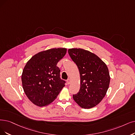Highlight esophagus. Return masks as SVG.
I'll list each match as a JSON object with an SVG mask.
<instances>
[{
  "mask_svg": "<svg viewBox=\"0 0 135 135\" xmlns=\"http://www.w3.org/2000/svg\"><path fill=\"white\" fill-rule=\"evenodd\" d=\"M70 83H71V80H70L69 79H68V80H67V84L69 85V84H70Z\"/></svg>",
  "mask_w": 135,
  "mask_h": 135,
  "instance_id": "34e87169",
  "label": "esophagus"
}]
</instances>
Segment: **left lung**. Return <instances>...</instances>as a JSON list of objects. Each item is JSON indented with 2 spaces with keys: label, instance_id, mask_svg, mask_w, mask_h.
I'll list each match as a JSON object with an SVG mask.
<instances>
[{
  "label": "left lung",
  "instance_id": "left-lung-1",
  "mask_svg": "<svg viewBox=\"0 0 135 135\" xmlns=\"http://www.w3.org/2000/svg\"><path fill=\"white\" fill-rule=\"evenodd\" d=\"M68 53L76 64L80 75V89L73 99L83 109L96 106L109 89L110 77L106 64L95 54L83 49H69Z\"/></svg>",
  "mask_w": 135,
  "mask_h": 135
}]
</instances>
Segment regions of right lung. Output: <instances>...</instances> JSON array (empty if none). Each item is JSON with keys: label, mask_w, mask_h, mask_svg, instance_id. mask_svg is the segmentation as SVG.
Segmentation results:
<instances>
[{"label": "right lung", "mask_w": 135, "mask_h": 135, "mask_svg": "<svg viewBox=\"0 0 135 135\" xmlns=\"http://www.w3.org/2000/svg\"><path fill=\"white\" fill-rule=\"evenodd\" d=\"M66 48L39 52L26 62L21 75L23 88L30 101L40 107L54 100L65 86L57 62L65 55Z\"/></svg>", "instance_id": "obj_1"}]
</instances>
